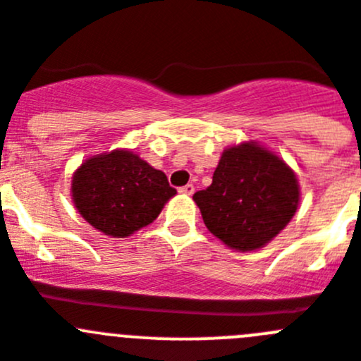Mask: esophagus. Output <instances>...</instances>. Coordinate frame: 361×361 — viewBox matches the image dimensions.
<instances>
[{"mask_svg":"<svg viewBox=\"0 0 361 361\" xmlns=\"http://www.w3.org/2000/svg\"><path fill=\"white\" fill-rule=\"evenodd\" d=\"M178 191H180V193H183V195H193L195 186H193V184H186V186L178 188Z\"/></svg>","mask_w":361,"mask_h":361,"instance_id":"34e87169","label":"esophagus"}]
</instances>
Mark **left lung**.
Instances as JSON below:
<instances>
[{
    "mask_svg": "<svg viewBox=\"0 0 361 361\" xmlns=\"http://www.w3.org/2000/svg\"><path fill=\"white\" fill-rule=\"evenodd\" d=\"M207 229L231 249L256 250L286 227L299 184L286 164L254 143L221 154L213 183L193 195Z\"/></svg>",
    "mask_w": 361,
    "mask_h": 361,
    "instance_id": "obj_1",
    "label": "left lung"
}]
</instances>
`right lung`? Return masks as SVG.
I'll use <instances>...</instances> for the list:
<instances>
[{"mask_svg":"<svg viewBox=\"0 0 361 361\" xmlns=\"http://www.w3.org/2000/svg\"><path fill=\"white\" fill-rule=\"evenodd\" d=\"M71 193L78 213L94 229L125 238L152 224L177 190L140 155L114 150L82 163Z\"/></svg>","mask_w":361,"mask_h":361,"instance_id":"right-lung-1","label":"right lung"}]
</instances>
